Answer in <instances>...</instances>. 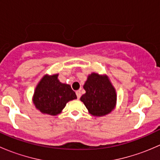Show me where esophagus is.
Wrapping results in <instances>:
<instances>
[{
  "label": "esophagus",
  "mask_w": 160,
  "mask_h": 160,
  "mask_svg": "<svg viewBox=\"0 0 160 160\" xmlns=\"http://www.w3.org/2000/svg\"><path fill=\"white\" fill-rule=\"evenodd\" d=\"M76 94H77V98H80V97H81V92H80V90H77V92H76Z\"/></svg>",
  "instance_id": "esophagus-1"
}]
</instances>
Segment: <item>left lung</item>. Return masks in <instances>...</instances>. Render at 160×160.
<instances>
[{"label":"left lung","mask_w":160,"mask_h":160,"mask_svg":"<svg viewBox=\"0 0 160 160\" xmlns=\"http://www.w3.org/2000/svg\"><path fill=\"white\" fill-rule=\"evenodd\" d=\"M86 93L80 101L94 116H104L114 109L116 102V92L107 77L91 73L83 85Z\"/></svg>","instance_id":"obj_1"}]
</instances>
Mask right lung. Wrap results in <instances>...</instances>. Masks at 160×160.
Returning <instances> with one entry per match:
<instances>
[{"label":"right lung","instance_id":"obj_1","mask_svg":"<svg viewBox=\"0 0 160 160\" xmlns=\"http://www.w3.org/2000/svg\"><path fill=\"white\" fill-rule=\"evenodd\" d=\"M77 99L75 92L69 84L58 80V74L46 75L35 88L33 101L36 108L50 115H56L68 101Z\"/></svg>","mask_w":160,"mask_h":160}]
</instances>
